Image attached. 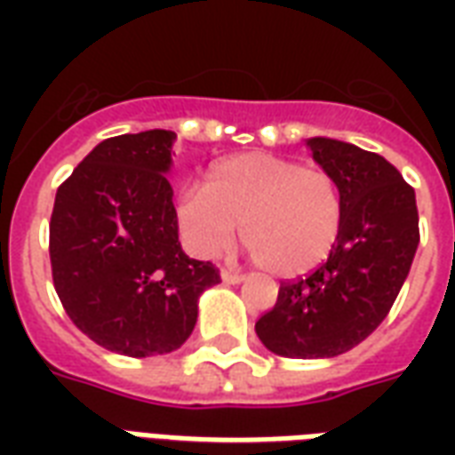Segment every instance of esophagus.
I'll return each instance as SVG.
<instances>
[{
    "instance_id": "obj_1",
    "label": "esophagus",
    "mask_w": 455,
    "mask_h": 455,
    "mask_svg": "<svg viewBox=\"0 0 455 455\" xmlns=\"http://www.w3.org/2000/svg\"><path fill=\"white\" fill-rule=\"evenodd\" d=\"M246 277L238 275V273H231V270H221V283L224 285H238V283H243Z\"/></svg>"
}]
</instances>
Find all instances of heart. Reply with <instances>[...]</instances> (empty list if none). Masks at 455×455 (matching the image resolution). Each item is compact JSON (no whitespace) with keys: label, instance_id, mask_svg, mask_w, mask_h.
I'll return each mask as SVG.
<instances>
[{"label":"heart","instance_id":"heart-1","mask_svg":"<svg viewBox=\"0 0 455 455\" xmlns=\"http://www.w3.org/2000/svg\"><path fill=\"white\" fill-rule=\"evenodd\" d=\"M185 243L202 258L221 256L236 236L267 273L297 277L324 263L341 231V192L324 170L241 153L212 165L204 188L185 189L178 199Z\"/></svg>","mask_w":455,"mask_h":455}]
</instances>
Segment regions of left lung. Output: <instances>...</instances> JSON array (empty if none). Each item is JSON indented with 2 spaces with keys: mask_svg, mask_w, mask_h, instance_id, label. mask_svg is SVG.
I'll return each mask as SVG.
<instances>
[{
  "mask_svg": "<svg viewBox=\"0 0 455 455\" xmlns=\"http://www.w3.org/2000/svg\"><path fill=\"white\" fill-rule=\"evenodd\" d=\"M307 146L339 185L341 231L326 263L280 285L256 334L285 358H334L368 339L395 305L419 246V214L414 189L382 156L324 136Z\"/></svg>",
  "mask_w": 455,
  "mask_h": 455,
  "instance_id": "obj_1",
  "label": "left lung"
}]
</instances>
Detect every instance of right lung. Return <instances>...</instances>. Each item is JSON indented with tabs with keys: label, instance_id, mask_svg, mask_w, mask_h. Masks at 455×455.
<instances>
[{
	"label": "right lung",
	"instance_id": "1",
	"mask_svg": "<svg viewBox=\"0 0 455 455\" xmlns=\"http://www.w3.org/2000/svg\"><path fill=\"white\" fill-rule=\"evenodd\" d=\"M175 139L150 129L102 140L55 195V292L83 334L129 358L178 351L199 297L219 283L217 267L185 256L178 241Z\"/></svg>",
	"mask_w": 455,
	"mask_h": 455
}]
</instances>
